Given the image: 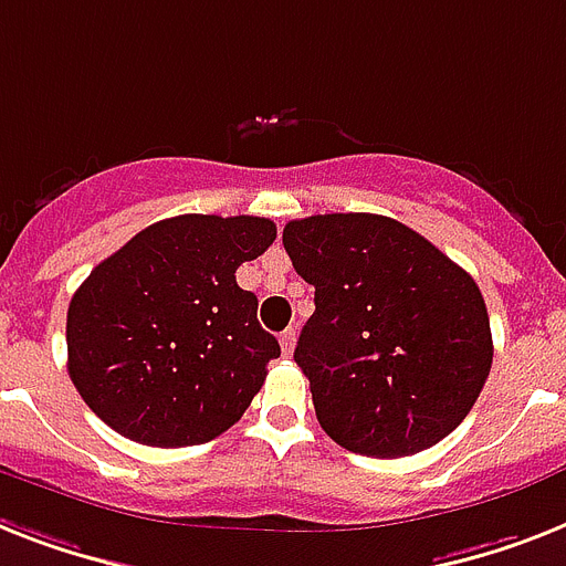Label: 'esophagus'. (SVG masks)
Masks as SVG:
<instances>
[{
    "label": "esophagus",
    "mask_w": 566,
    "mask_h": 566,
    "mask_svg": "<svg viewBox=\"0 0 566 566\" xmlns=\"http://www.w3.org/2000/svg\"><path fill=\"white\" fill-rule=\"evenodd\" d=\"M279 343H282L284 357H291V355H293V348H296V328L282 331V337H279Z\"/></svg>",
    "instance_id": "esophagus-1"
}]
</instances>
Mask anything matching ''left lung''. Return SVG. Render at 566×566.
I'll list each match as a JSON object with an SVG mask.
<instances>
[{"label":"left lung","mask_w":566,"mask_h":566,"mask_svg":"<svg viewBox=\"0 0 566 566\" xmlns=\"http://www.w3.org/2000/svg\"><path fill=\"white\" fill-rule=\"evenodd\" d=\"M284 250L314 284L293 360L339 448L412 457L453 433L491 371L485 298L424 235L366 211L284 227Z\"/></svg>","instance_id":"8db88e82"}]
</instances>
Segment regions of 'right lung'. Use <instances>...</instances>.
Instances as JSON below:
<instances>
[{"mask_svg": "<svg viewBox=\"0 0 566 566\" xmlns=\"http://www.w3.org/2000/svg\"><path fill=\"white\" fill-rule=\"evenodd\" d=\"M275 241L268 218L179 214L142 229L69 302V378L95 416L150 448L211 442L282 355L235 270Z\"/></svg>", "mask_w": 566, "mask_h": 566, "instance_id": "add662e5", "label": "right lung"}]
</instances>
